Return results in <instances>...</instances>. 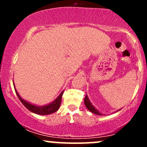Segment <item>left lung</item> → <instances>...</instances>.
I'll use <instances>...</instances> for the list:
<instances>
[{
    "label": "left lung",
    "instance_id": "1",
    "mask_svg": "<svg viewBox=\"0 0 147 147\" xmlns=\"http://www.w3.org/2000/svg\"><path fill=\"white\" fill-rule=\"evenodd\" d=\"M84 104H85V105H86V106L87 109H88V110L90 111V112H92V113L96 114V115H102V114H101L100 113H99V111H97V109H96L92 105V104L90 103V100H89L88 97L87 95H86L85 99H84Z\"/></svg>",
    "mask_w": 147,
    "mask_h": 147
}]
</instances>
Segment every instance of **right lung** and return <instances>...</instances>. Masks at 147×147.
Segmentation results:
<instances>
[{"instance_id": "right-lung-1", "label": "right lung", "mask_w": 147, "mask_h": 147, "mask_svg": "<svg viewBox=\"0 0 147 147\" xmlns=\"http://www.w3.org/2000/svg\"><path fill=\"white\" fill-rule=\"evenodd\" d=\"M15 89V91L16 92V95H17L18 99H20L22 104L25 106V107L26 109H28V110L31 111V112L34 113H36L38 115H49L53 113L56 112V111L59 109L61 102V98H62V95L63 93V91L61 92V93L60 94L57 98L55 99L54 102H52L50 104H48L46 106H35L34 104H30V103L26 102L24 99H23L21 97V96L18 95V92L16 91V89Z\"/></svg>"}]
</instances>
